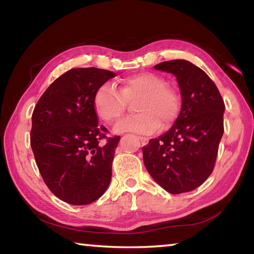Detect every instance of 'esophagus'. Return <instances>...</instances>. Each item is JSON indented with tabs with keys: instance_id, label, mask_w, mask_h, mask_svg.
<instances>
[{
	"instance_id": "esophagus-1",
	"label": "esophagus",
	"mask_w": 254,
	"mask_h": 254,
	"mask_svg": "<svg viewBox=\"0 0 254 254\" xmlns=\"http://www.w3.org/2000/svg\"><path fill=\"white\" fill-rule=\"evenodd\" d=\"M140 141H141L142 144H147L148 143V138H144V136H139Z\"/></svg>"
}]
</instances>
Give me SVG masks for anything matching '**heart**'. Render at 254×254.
<instances>
[{
    "instance_id": "obj_1",
    "label": "heart",
    "mask_w": 254,
    "mask_h": 254,
    "mask_svg": "<svg viewBox=\"0 0 254 254\" xmlns=\"http://www.w3.org/2000/svg\"><path fill=\"white\" fill-rule=\"evenodd\" d=\"M140 98L135 110L140 114L127 116L114 127L116 133L131 132L151 134L160 127H171L181 111L180 94L167 86L162 75L142 72L124 79L120 89L112 83H104L95 92L94 108L99 119L115 122L126 112L127 102Z\"/></svg>"
}]
</instances>
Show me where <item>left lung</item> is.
<instances>
[{"label": "left lung", "instance_id": "1", "mask_svg": "<svg viewBox=\"0 0 254 254\" xmlns=\"http://www.w3.org/2000/svg\"><path fill=\"white\" fill-rule=\"evenodd\" d=\"M155 69L176 76L182 108L166 133L142 147L144 166L167 192H190L214 171L224 133V99L206 72L191 62L172 60Z\"/></svg>", "mask_w": 254, "mask_h": 254}]
</instances>
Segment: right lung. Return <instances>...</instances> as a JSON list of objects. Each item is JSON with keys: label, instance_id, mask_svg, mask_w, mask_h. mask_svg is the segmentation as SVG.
<instances>
[{"label": "right lung", "instance_id": "right-lung-1", "mask_svg": "<svg viewBox=\"0 0 254 254\" xmlns=\"http://www.w3.org/2000/svg\"><path fill=\"white\" fill-rule=\"evenodd\" d=\"M115 73L75 67L59 76L36 104L30 144L36 164L51 192L75 206L104 194L120 136H107L94 108L96 90Z\"/></svg>", "mask_w": 254, "mask_h": 254}]
</instances>
